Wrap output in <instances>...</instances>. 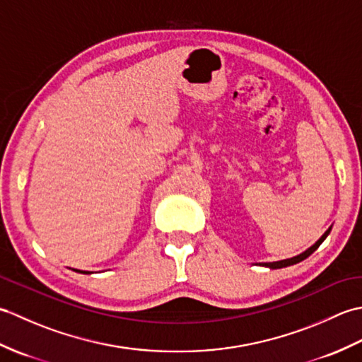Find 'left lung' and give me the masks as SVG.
<instances>
[{
    "mask_svg": "<svg viewBox=\"0 0 362 362\" xmlns=\"http://www.w3.org/2000/svg\"><path fill=\"white\" fill-rule=\"evenodd\" d=\"M333 227V226H332ZM332 227H329L327 232L322 235L319 240L314 243L310 249H306L305 252L298 253V255L292 257V258H286V259H280V261H272V263H259V266H264V267H269V269H281V267H288V266H292V264H297L300 263V261H303L305 258H308L313 252H316L319 245L324 243L327 240V236L329 235V232H332Z\"/></svg>",
    "mask_w": 362,
    "mask_h": 362,
    "instance_id": "8db88e82",
    "label": "left lung"
}]
</instances>
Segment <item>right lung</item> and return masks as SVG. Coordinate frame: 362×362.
<instances>
[{"label":"right lung","mask_w":362,"mask_h":362,"mask_svg":"<svg viewBox=\"0 0 362 362\" xmlns=\"http://www.w3.org/2000/svg\"><path fill=\"white\" fill-rule=\"evenodd\" d=\"M73 271H76V272H79V274H90L88 271H79V269H73Z\"/></svg>","instance_id":"1"}]
</instances>
